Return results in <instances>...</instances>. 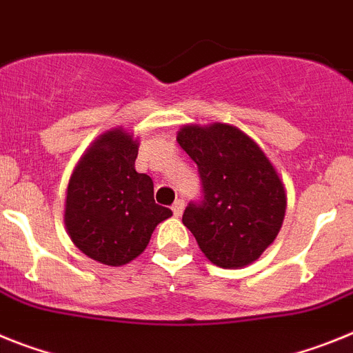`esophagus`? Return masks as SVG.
Returning <instances> with one entry per match:
<instances>
[{
    "label": "esophagus",
    "mask_w": 353,
    "mask_h": 353,
    "mask_svg": "<svg viewBox=\"0 0 353 353\" xmlns=\"http://www.w3.org/2000/svg\"><path fill=\"white\" fill-rule=\"evenodd\" d=\"M183 210H185V201H183V199H177V201L172 204L174 214H176V216H181Z\"/></svg>",
    "instance_id": "obj_1"
}]
</instances>
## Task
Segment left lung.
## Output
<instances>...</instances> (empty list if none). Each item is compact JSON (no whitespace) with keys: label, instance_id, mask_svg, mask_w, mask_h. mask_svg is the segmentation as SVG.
<instances>
[{"label":"left lung","instance_id":"left-lung-1","mask_svg":"<svg viewBox=\"0 0 353 353\" xmlns=\"http://www.w3.org/2000/svg\"><path fill=\"white\" fill-rule=\"evenodd\" d=\"M177 143L197 163L202 201L190 202L183 223L213 265L241 268L277 238L286 190L261 147L236 125L188 124Z\"/></svg>","mask_w":353,"mask_h":353}]
</instances>
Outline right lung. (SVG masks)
I'll return each mask as SVG.
<instances>
[{
    "label": "right lung",
    "mask_w": 353,
    "mask_h": 353,
    "mask_svg": "<svg viewBox=\"0 0 353 353\" xmlns=\"http://www.w3.org/2000/svg\"><path fill=\"white\" fill-rule=\"evenodd\" d=\"M139 140L122 128L106 131L74 167L65 199L67 234L85 256L108 266L133 261L159 222L172 216L154 202V185L134 170Z\"/></svg>",
    "instance_id": "right-lung-1"
}]
</instances>
